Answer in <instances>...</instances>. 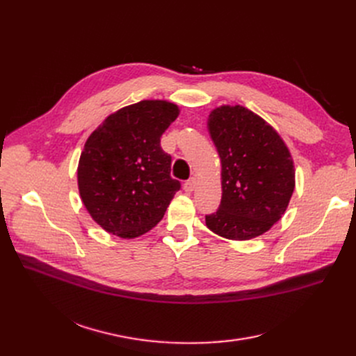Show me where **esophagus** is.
Here are the masks:
<instances>
[{
  "mask_svg": "<svg viewBox=\"0 0 356 356\" xmlns=\"http://www.w3.org/2000/svg\"><path fill=\"white\" fill-rule=\"evenodd\" d=\"M195 185H197V179H195V178H190L188 181H185V184H184V190L187 191V193H191V191H194Z\"/></svg>",
  "mask_w": 356,
  "mask_h": 356,
  "instance_id": "34e87169",
  "label": "esophagus"
}]
</instances>
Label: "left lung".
Returning a JSON list of instances; mask_svg holds the SVG:
<instances>
[{
  "label": "left lung",
  "mask_w": 356,
  "mask_h": 356,
  "mask_svg": "<svg viewBox=\"0 0 356 356\" xmlns=\"http://www.w3.org/2000/svg\"><path fill=\"white\" fill-rule=\"evenodd\" d=\"M210 136L222 161V201L207 227L234 241L265 233L282 217L294 191V165L278 133L242 106L211 111Z\"/></svg>",
  "instance_id": "8db88e82"
}]
</instances>
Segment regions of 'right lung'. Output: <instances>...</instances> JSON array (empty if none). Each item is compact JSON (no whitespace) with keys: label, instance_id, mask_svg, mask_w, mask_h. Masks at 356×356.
<instances>
[{"label":"right lung","instance_id":"1","mask_svg":"<svg viewBox=\"0 0 356 356\" xmlns=\"http://www.w3.org/2000/svg\"><path fill=\"white\" fill-rule=\"evenodd\" d=\"M168 101L145 99L108 115L92 131L79 158L78 187L95 222L120 238L155 227L181 182L161 136L178 117Z\"/></svg>","mask_w":356,"mask_h":356}]
</instances>
